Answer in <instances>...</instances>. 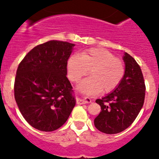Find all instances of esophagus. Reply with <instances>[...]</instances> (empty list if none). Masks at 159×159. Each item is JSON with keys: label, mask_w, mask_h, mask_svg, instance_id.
Instances as JSON below:
<instances>
[{"label": "esophagus", "mask_w": 159, "mask_h": 159, "mask_svg": "<svg viewBox=\"0 0 159 159\" xmlns=\"http://www.w3.org/2000/svg\"><path fill=\"white\" fill-rule=\"evenodd\" d=\"M91 102H92V100L89 99V98H83V99L78 98V99H77V104H87V103H91Z\"/></svg>", "instance_id": "1"}]
</instances>
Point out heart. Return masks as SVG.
Wrapping results in <instances>:
<instances>
[{"label": "heart", "instance_id": "b5f03b06", "mask_svg": "<svg viewBox=\"0 0 159 159\" xmlns=\"http://www.w3.org/2000/svg\"><path fill=\"white\" fill-rule=\"evenodd\" d=\"M89 70L92 77L81 81L78 89L91 96L116 89L124 78L125 66L122 60L104 48H91L83 51L81 56L72 55L67 61L68 78L73 82L79 81Z\"/></svg>", "mask_w": 159, "mask_h": 159}]
</instances>
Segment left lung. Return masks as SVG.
Masks as SVG:
<instances>
[{"label": "left lung", "mask_w": 159, "mask_h": 159, "mask_svg": "<svg viewBox=\"0 0 159 159\" xmlns=\"http://www.w3.org/2000/svg\"><path fill=\"white\" fill-rule=\"evenodd\" d=\"M123 59L125 74L120 84L105 97L96 100L101 111L94 120V125L106 134H116L127 129L144 103L146 86L140 66L128 53L125 52Z\"/></svg>", "instance_id": "left-lung-1"}]
</instances>
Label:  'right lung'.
Instances as JSON below:
<instances>
[{
	"instance_id": "add662e5",
	"label": "right lung",
	"mask_w": 159,
	"mask_h": 159,
	"mask_svg": "<svg viewBox=\"0 0 159 159\" xmlns=\"http://www.w3.org/2000/svg\"><path fill=\"white\" fill-rule=\"evenodd\" d=\"M74 43L51 40L36 46L17 68L14 96L27 122L35 129L52 131L69 118L76 101L67 74Z\"/></svg>"
}]
</instances>
